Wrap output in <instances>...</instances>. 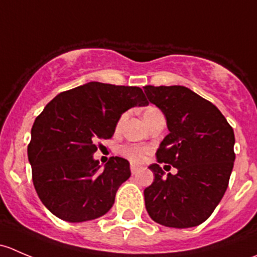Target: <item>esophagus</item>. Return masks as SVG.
I'll list each match as a JSON object with an SVG mask.
<instances>
[{
    "label": "esophagus",
    "mask_w": 257,
    "mask_h": 257,
    "mask_svg": "<svg viewBox=\"0 0 257 257\" xmlns=\"http://www.w3.org/2000/svg\"><path fill=\"white\" fill-rule=\"evenodd\" d=\"M138 170H139V168L138 167H137V165H133V164H132L131 165V172H132V174H137V172H138Z\"/></svg>",
    "instance_id": "1"
}]
</instances>
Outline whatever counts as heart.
Instances as JSON below:
<instances>
[{"label":"heart","instance_id":"1","mask_svg":"<svg viewBox=\"0 0 257 257\" xmlns=\"http://www.w3.org/2000/svg\"><path fill=\"white\" fill-rule=\"evenodd\" d=\"M160 110L155 107H148L144 109L143 118L144 121H147L154 114L159 113ZM150 149L148 147L139 144H125L120 148V153L123 157H125L129 162H132L133 164H141L145 160L147 155L149 154Z\"/></svg>","mask_w":257,"mask_h":257}]
</instances>
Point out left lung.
<instances>
[{"label": "left lung", "mask_w": 257, "mask_h": 257, "mask_svg": "<svg viewBox=\"0 0 257 257\" xmlns=\"http://www.w3.org/2000/svg\"><path fill=\"white\" fill-rule=\"evenodd\" d=\"M144 93L164 114L169 131L155 154L158 163L178 170L165 175L159 164L150 165L154 181L144 190L145 208L164 226H198L212 214L229 185L234 131L212 103L189 88L145 85Z\"/></svg>", "instance_id": "obj_1"}]
</instances>
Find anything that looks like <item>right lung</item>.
Wrapping results in <instances>:
<instances>
[{"label": "right lung", "mask_w": 257, "mask_h": 257, "mask_svg": "<svg viewBox=\"0 0 257 257\" xmlns=\"http://www.w3.org/2000/svg\"><path fill=\"white\" fill-rule=\"evenodd\" d=\"M139 87L89 82L54 97L36 118L28 160L43 205L69 222L94 220L112 208L131 177L129 162L112 157L102 168L97 143L110 139L121 114L148 105Z\"/></svg>", "instance_id": "1"}]
</instances>
